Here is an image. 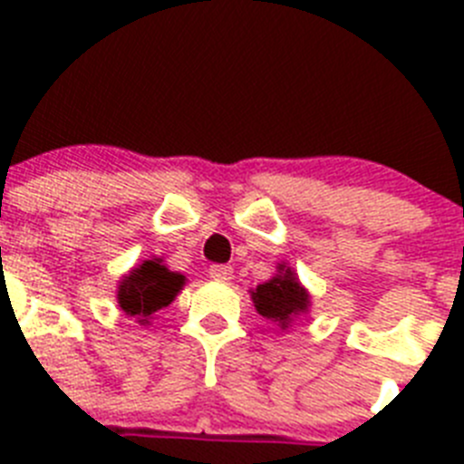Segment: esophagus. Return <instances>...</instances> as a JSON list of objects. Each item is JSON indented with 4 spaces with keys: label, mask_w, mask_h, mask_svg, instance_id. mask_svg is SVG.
Instances as JSON below:
<instances>
[{
    "label": "esophagus",
    "mask_w": 464,
    "mask_h": 464,
    "mask_svg": "<svg viewBox=\"0 0 464 464\" xmlns=\"http://www.w3.org/2000/svg\"><path fill=\"white\" fill-rule=\"evenodd\" d=\"M208 275H210L215 281H228L233 276V267H228V266H210Z\"/></svg>",
    "instance_id": "1"
}]
</instances>
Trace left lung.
I'll return each mask as SVG.
<instances>
[{
    "label": "left lung",
    "instance_id": "8db88e82",
    "mask_svg": "<svg viewBox=\"0 0 464 464\" xmlns=\"http://www.w3.org/2000/svg\"><path fill=\"white\" fill-rule=\"evenodd\" d=\"M252 300L258 314L272 323H279L281 330L304 315L311 306L309 291L300 284L295 272L285 266H279V275L254 288Z\"/></svg>",
    "mask_w": 464,
    "mask_h": 464
}]
</instances>
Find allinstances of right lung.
Returning a JSON list of instances; mask_svg holds the SVG:
<instances>
[{"label":"right lung","instance_id":"right-lung-1","mask_svg":"<svg viewBox=\"0 0 464 464\" xmlns=\"http://www.w3.org/2000/svg\"><path fill=\"white\" fill-rule=\"evenodd\" d=\"M185 276L179 272H171L162 266V258L144 261L134 267L130 275L119 281V306L125 315L137 318V323L146 324L155 311L169 306L173 297L183 291Z\"/></svg>","mask_w":464,"mask_h":464}]
</instances>
